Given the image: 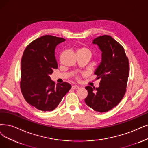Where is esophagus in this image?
Returning <instances> with one entry per match:
<instances>
[{
    "mask_svg": "<svg viewBox=\"0 0 148 148\" xmlns=\"http://www.w3.org/2000/svg\"><path fill=\"white\" fill-rule=\"evenodd\" d=\"M72 88H73V89H78V88H79V87L78 86L74 85V86H72Z\"/></svg>",
    "mask_w": 148,
    "mask_h": 148,
    "instance_id": "34e87169",
    "label": "esophagus"
}]
</instances>
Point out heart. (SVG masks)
I'll return each mask as SVG.
<instances>
[{
	"label": "heart",
	"mask_w": 148,
	"mask_h": 148,
	"mask_svg": "<svg viewBox=\"0 0 148 148\" xmlns=\"http://www.w3.org/2000/svg\"><path fill=\"white\" fill-rule=\"evenodd\" d=\"M88 51L87 49H86V48H84V47H83V48H81V49H79V50L78 51Z\"/></svg>",
	"instance_id": "heart-1"
}]
</instances>
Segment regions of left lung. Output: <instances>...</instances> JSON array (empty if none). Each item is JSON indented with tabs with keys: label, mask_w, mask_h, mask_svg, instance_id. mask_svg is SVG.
Segmentation results:
<instances>
[{
	"label": "left lung",
	"mask_w": 148,
	"mask_h": 148,
	"mask_svg": "<svg viewBox=\"0 0 148 148\" xmlns=\"http://www.w3.org/2000/svg\"><path fill=\"white\" fill-rule=\"evenodd\" d=\"M102 52L101 61L94 73L101 78L97 88L86 87L85 103L94 110L106 112L119 104L126 92L129 61L123 47L108 35L93 40Z\"/></svg>",
	"instance_id": "obj_1"
}]
</instances>
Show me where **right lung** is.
Returning a JSON list of instances; mask_svg holds the SVG:
<instances>
[{
    "label": "right lung",
    "mask_w": 148,
    "mask_h": 148,
    "mask_svg": "<svg viewBox=\"0 0 148 148\" xmlns=\"http://www.w3.org/2000/svg\"><path fill=\"white\" fill-rule=\"evenodd\" d=\"M66 40L45 35L33 40L23 51L21 60V92L26 101L38 110L52 111L70 90L66 82L55 84L50 75L58 69L56 47Z\"/></svg>",
    "instance_id": "1"
}]
</instances>
